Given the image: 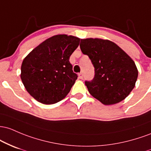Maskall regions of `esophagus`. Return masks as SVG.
<instances>
[{"instance_id": "obj_1", "label": "esophagus", "mask_w": 151, "mask_h": 151, "mask_svg": "<svg viewBox=\"0 0 151 151\" xmlns=\"http://www.w3.org/2000/svg\"><path fill=\"white\" fill-rule=\"evenodd\" d=\"M78 78L80 79H82L83 78V73H80L78 74Z\"/></svg>"}]
</instances>
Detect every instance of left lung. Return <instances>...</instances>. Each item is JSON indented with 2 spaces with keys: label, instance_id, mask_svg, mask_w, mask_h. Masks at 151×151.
I'll return each mask as SVG.
<instances>
[{
  "label": "left lung",
  "instance_id": "8db88e82",
  "mask_svg": "<svg viewBox=\"0 0 151 151\" xmlns=\"http://www.w3.org/2000/svg\"><path fill=\"white\" fill-rule=\"evenodd\" d=\"M80 47L95 68L94 78L85 82L90 94L104 105L124 100L138 78V69L131 58L109 40L81 39Z\"/></svg>",
  "mask_w": 151,
  "mask_h": 151
}]
</instances>
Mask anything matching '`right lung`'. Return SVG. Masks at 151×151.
Returning <instances> with one entry per match:
<instances>
[{
    "mask_svg": "<svg viewBox=\"0 0 151 151\" xmlns=\"http://www.w3.org/2000/svg\"><path fill=\"white\" fill-rule=\"evenodd\" d=\"M79 43L80 38L73 35H53L23 59L21 81L37 101L54 104L68 94L78 78L69 58Z\"/></svg>",
    "mask_w": 151,
    "mask_h": 151,
    "instance_id": "1",
    "label": "right lung"
}]
</instances>
